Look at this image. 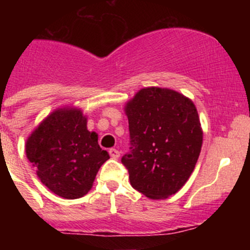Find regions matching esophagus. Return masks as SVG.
Segmentation results:
<instances>
[{
  "label": "esophagus",
  "instance_id": "1",
  "mask_svg": "<svg viewBox=\"0 0 250 250\" xmlns=\"http://www.w3.org/2000/svg\"><path fill=\"white\" fill-rule=\"evenodd\" d=\"M109 152H110V156L112 158H118V157H120V151L116 150V148H111Z\"/></svg>",
  "mask_w": 250,
  "mask_h": 250
}]
</instances>
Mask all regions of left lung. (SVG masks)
<instances>
[{
    "label": "left lung",
    "mask_w": 250,
    "mask_h": 250,
    "mask_svg": "<svg viewBox=\"0 0 250 250\" xmlns=\"http://www.w3.org/2000/svg\"><path fill=\"white\" fill-rule=\"evenodd\" d=\"M132 151L122 157L130 185L151 200L178 192L192 174L203 130L191 99L169 88L140 89L125 106Z\"/></svg>",
    "instance_id": "left-lung-1"
}]
</instances>
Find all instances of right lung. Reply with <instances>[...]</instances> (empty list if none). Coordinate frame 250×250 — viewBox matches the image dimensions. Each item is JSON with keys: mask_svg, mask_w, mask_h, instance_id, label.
I'll return each instance as SVG.
<instances>
[{"mask_svg": "<svg viewBox=\"0 0 250 250\" xmlns=\"http://www.w3.org/2000/svg\"><path fill=\"white\" fill-rule=\"evenodd\" d=\"M25 152L41 183L66 200L83 197L92 188L99 168L110 158L87 128V116L74 106L54 110L37 125Z\"/></svg>", "mask_w": 250, "mask_h": 250, "instance_id": "add662e5", "label": "right lung"}]
</instances>
